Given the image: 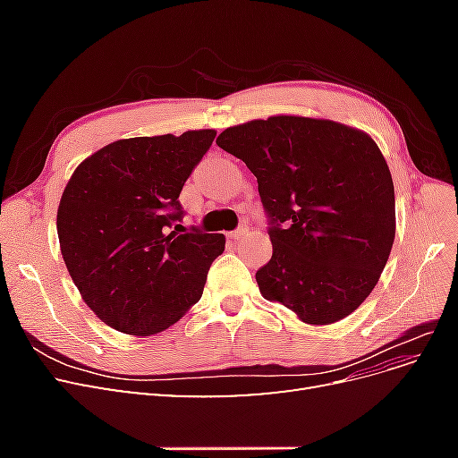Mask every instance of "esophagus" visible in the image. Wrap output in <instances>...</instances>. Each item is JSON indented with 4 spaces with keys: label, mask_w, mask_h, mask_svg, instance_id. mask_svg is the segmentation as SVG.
<instances>
[{
    "label": "esophagus",
    "mask_w": 458,
    "mask_h": 458,
    "mask_svg": "<svg viewBox=\"0 0 458 458\" xmlns=\"http://www.w3.org/2000/svg\"><path fill=\"white\" fill-rule=\"evenodd\" d=\"M248 234V227L246 225H242V227H239V229H234L233 233H229V239L231 241H241V239H244Z\"/></svg>",
    "instance_id": "34e87169"
}]
</instances>
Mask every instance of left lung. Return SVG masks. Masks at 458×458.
Masks as SVG:
<instances>
[{"instance_id":"1","label":"left lung","mask_w":458,"mask_h":458,"mask_svg":"<svg viewBox=\"0 0 458 458\" xmlns=\"http://www.w3.org/2000/svg\"><path fill=\"white\" fill-rule=\"evenodd\" d=\"M216 143L256 175L269 217L261 296L308 325L361 306L395 237L392 174L372 137L332 120L271 116L227 128Z\"/></svg>"}]
</instances>
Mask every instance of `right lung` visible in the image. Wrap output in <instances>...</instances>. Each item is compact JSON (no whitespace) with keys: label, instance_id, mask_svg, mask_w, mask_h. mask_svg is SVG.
<instances>
[{"label":"right lung","instance_id":"add662e5","mask_svg":"<svg viewBox=\"0 0 458 458\" xmlns=\"http://www.w3.org/2000/svg\"><path fill=\"white\" fill-rule=\"evenodd\" d=\"M214 130L120 140L74 170L61 197V254L81 298L103 323L158 335L202 296L224 254L217 233H177L182 192L212 147Z\"/></svg>","mask_w":458,"mask_h":458}]
</instances>
